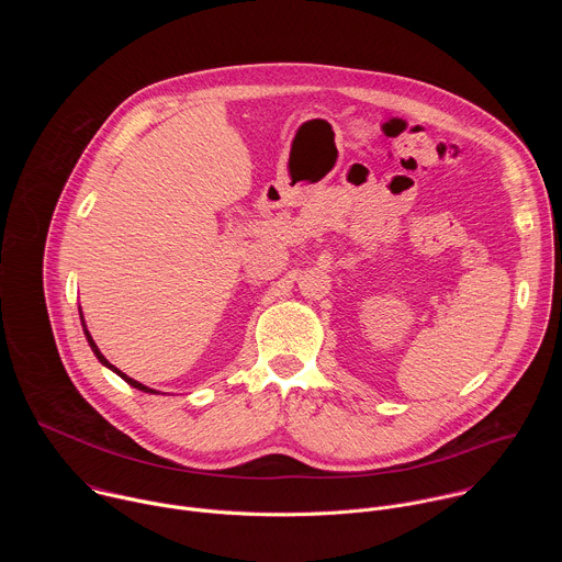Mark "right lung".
I'll use <instances>...</instances> for the list:
<instances>
[{
    "instance_id": "obj_1",
    "label": "right lung",
    "mask_w": 562,
    "mask_h": 562,
    "mask_svg": "<svg viewBox=\"0 0 562 562\" xmlns=\"http://www.w3.org/2000/svg\"><path fill=\"white\" fill-rule=\"evenodd\" d=\"M79 317H82V327H85V336H87V340H89V347L93 349V353H95V358L106 367V369H111L113 373H117L124 382H128L131 386H135V389H139V391H144V393H159V391H155V389H150V386H146V384H142V382H137V380H133V378H128L126 373H122L115 364H111L104 356H102V351L98 349V345H95V340L91 338V334H89V329H87V323H85V315H82V308H79Z\"/></svg>"
}]
</instances>
